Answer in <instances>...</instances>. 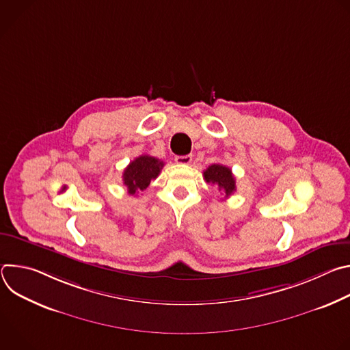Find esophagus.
Masks as SVG:
<instances>
[{"mask_svg":"<svg viewBox=\"0 0 350 350\" xmlns=\"http://www.w3.org/2000/svg\"><path fill=\"white\" fill-rule=\"evenodd\" d=\"M176 163L178 165H189L192 162V155H184V157H176Z\"/></svg>","mask_w":350,"mask_h":350,"instance_id":"34e87169","label":"esophagus"}]
</instances>
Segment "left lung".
<instances>
[{
  "mask_svg": "<svg viewBox=\"0 0 350 350\" xmlns=\"http://www.w3.org/2000/svg\"><path fill=\"white\" fill-rule=\"evenodd\" d=\"M204 177H205L206 183L216 184L219 187V191H221L226 198L232 195L234 191L237 189L232 172L230 167H227L224 165H220V163L211 165L204 172Z\"/></svg>",
  "mask_w": 350,
  "mask_h": 350,
  "instance_id": "left-lung-1",
  "label": "left lung"
}]
</instances>
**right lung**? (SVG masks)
<instances>
[{
  "label": "right lung",
  "mask_w": 350,
  "mask_h": 350,
  "mask_svg": "<svg viewBox=\"0 0 350 350\" xmlns=\"http://www.w3.org/2000/svg\"><path fill=\"white\" fill-rule=\"evenodd\" d=\"M165 163L158 158L149 155H139L123 172V184L127 187L130 195H137L144 191L151 180H155Z\"/></svg>",
  "instance_id": "obj_1"
}]
</instances>
